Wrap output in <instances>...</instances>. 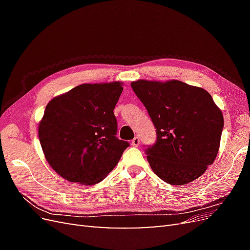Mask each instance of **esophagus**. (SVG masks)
<instances>
[{"label":"esophagus","mask_w":250,"mask_h":250,"mask_svg":"<svg viewBox=\"0 0 250 250\" xmlns=\"http://www.w3.org/2000/svg\"><path fill=\"white\" fill-rule=\"evenodd\" d=\"M131 145L134 147H138L140 145V139L138 137H135L132 141H131Z\"/></svg>","instance_id":"1"}]
</instances>
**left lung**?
<instances>
[{
	"mask_svg": "<svg viewBox=\"0 0 250 250\" xmlns=\"http://www.w3.org/2000/svg\"><path fill=\"white\" fill-rule=\"evenodd\" d=\"M131 87L156 128L157 142L146 150L152 171L174 186L200 177L217 157L224 125L211 96L179 80L140 79Z\"/></svg>",
	"mask_w": 250,
	"mask_h": 250,
	"instance_id": "obj_1",
	"label": "left lung"
}]
</instances>
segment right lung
<instances>
[{
	"label": "right lung",
	"mask_w": 250,
	"mask_h": 250,
	"mask_svg": "<svg viewBox=\"0 0 250 250\" xmlns=\"http://www.w3.org/2000/svg\"><path fill=\"white\" fill-rule=\"evenodd\" d=\"M123 82L84 83L47 104L39 138L47 162L58 175L85 186L100 183L129 146L119 140L116 104Z\"/></svg>",
	"instance_id": "1"
}]
</instances>
